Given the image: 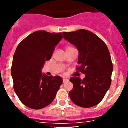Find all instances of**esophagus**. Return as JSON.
Returning <instances> with one entry per match:
<instances>
[{
	"instance_id": "1",
	"label": "esophagus",
	"mask_w": 128,
	"mask_h": 128,
	"mask_svg": "<svg viewBox=\"0 0 128 128\" xmlns=\"http://www.w3.org/2000/svg\"><path fill=\"white\" fill-rule=\"evenodd\" d=\"M68 79H67V78H63V82H68Z\"/></svg>"
}]
</instances>
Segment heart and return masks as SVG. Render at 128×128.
<instances>
[{
    "label": "heart",
    "mask_w": 128,
    "mask_h": 128,
    "mask_svg": "<svg viewBox=\"0 0 128 128\" xmlns=\"http://www.w3.org/2000/svg\"><path fill=\"white\" fill-rule=\"evenodd\" d=\"M72 48V47H67V48H66V49H68V48Z\"/></svg>",
    "instance_id": "b5f03b06"
}]
</instances>
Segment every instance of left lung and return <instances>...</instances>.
Instances as JSON below:
<instances>
[{
    "label": "left lung",
    "instance_id": "1",
    "mask_svg": "<svg viewBox=\"0 0 128 128\" xmlns=\"http://www.w3.org/2000/svg\"><path fill=\"white\" fill-rule=\"evenodd\" d=\"M62 35L78 49V70L85 74L82 80L76 76L70 79L74 85L69 92L70 99L82 108L97 105L111 84L113 65L108 48L95 34L84 29Z\"/></svg>",
    "mask_w": 128,
    "mask_h": 128
}]
</instances>
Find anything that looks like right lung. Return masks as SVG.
<instances>
[{
	"instance_id": "obj_1",
	"label": "right lung",
	"mask_w": 128,
	"mask_h": 128,
	"mask_svg": "<svg viewBox=\"0 0 128 128\" xmlns=\"http://www.w3.org/2000/svg\"><path fill=\"white\" fill-rule=\"evenodd\" d=\"M62 38L61 32L38 30L25 38L17 46L13 56L11 75L15 93L27 107L41 109L55 98L62 78L46 76L42 69Z\"/></svg>"
}]
</instances>
